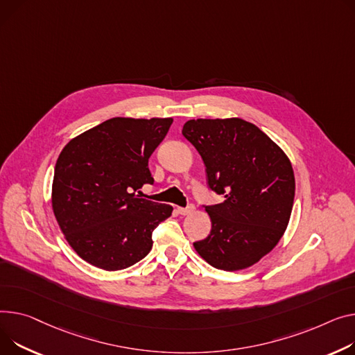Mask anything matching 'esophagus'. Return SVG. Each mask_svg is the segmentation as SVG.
I'll return each instance as SVG.
<instances>
[{
	"label": "esophagus",
	"instance_id": "34e87169",
	"mask_svg": "<svg viewBox=\"0 0 355 355\" xmlns=\"http://www.w3.org/2000/svg\"><path fill=\"white\" fill-rule=\"evenodd\" d=\"M194 209H196V207H194V205H188V207H178V208H177V211L180 212L181 216H188V214H193Z\"/></svg>",
	"mask_w": 355,
	"mask_h": 355
}]
</instances>
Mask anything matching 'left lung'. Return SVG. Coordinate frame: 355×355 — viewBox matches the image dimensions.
Instances as JSON below:
<instances>
[{
	"label": "left lung",
	"mask_w": 355,
	"mask_h": 355,
	"mask_svg": "<svg viewBox=\"0 0 355 355\" xmlns=\"http://www.w3.org/2000/svg\"><path fill=\"white\" fill-rule=\"evenodd\" d=\"M182 135L201 155L211 190L225 198L205 207L212 228L196 251L218 270L254 266L287 230L295 194L290 158L241 118H197L184 124Z\"/></svg>",
	"instance_id": "1"
}]
</instances>
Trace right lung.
<instances>
[{"instance_id": "right-lung-1", "label": "right lung", "mask_w": 355, "mask_h": 355, "mask_svg": "<svg viewBox=\"0 0 355 355\" xmlns=\"http://www.w3.org/2000/svg\"><path fill=\"white\" fill-rule=\"evenodd\" d=\"M173 118L115 116L62 148L51 204L67 243L84 261L105 271L134 266L153 248V231L173 207L135 194L154 180L148 158Z\"/></svg>"}]
</instances>
